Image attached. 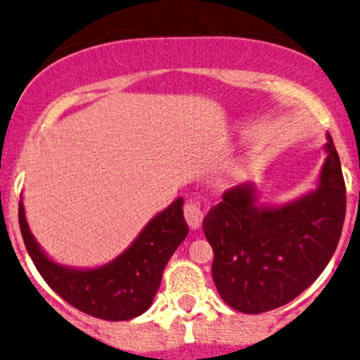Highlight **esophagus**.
I'll use <instances>...</instances> for the list:
<instances>
[{"instance_id": "34e87169", "label": "esophagus", "mask_w": 360, "mask_h": 360, "mask_svg": "<svg viewBox=\"0 0 360 360\" xmlns=\"http://www.w3.org/2000/svg\"><path fill=\"white\" fill-rule=\"evenodd\" d=\"M184 214L191 229H198L199 225H201L202 218H205V213H202L201 206L194 201H188L187 205L184 206Z\"/></svg>"}]
</instances>
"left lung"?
<instances>
[{
  "instance_id": "8db88e82",
  "label": "left lung",
  "mask_w": 360,
  "mask_h": 360,
  "mask_svg": "<svg viewBox=\"0 0 360 360\" xmlns=\"http://www.w3.org/2000/svg\"><path fill=\"white\" fill-rule=\"evenodd\" d=\"M316 192L281 207H257L251 185H237L202 220L213 248L214 286L244 314L283 307L321 276L338 246L347 188L331 136Z\"/></svg>"
}]
</instances>
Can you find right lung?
Wrapping results in <instances>:
<instances>
[{
	"instance_id": "right-lung-1",
	"label": "right lung",
	"mask_w": 360,
	"mask_h": 360,
	"mask_svg": "<svg viewBox=\"0 0 360 360\" xmlns=\"http://www.w3.org/2000/svg\"><path fill=\"white\" fill-rule=\"evenodd\" d=\"M181 206L184 199L179 198L147 224L121 257L94 270L65 269L48 260L29 232L22 201L18 225L29 257L60 298L91 317L128 321L153 305L166 263L188 234Z\"/></svg>"
}]
</instances>
